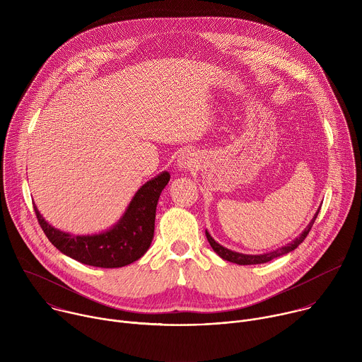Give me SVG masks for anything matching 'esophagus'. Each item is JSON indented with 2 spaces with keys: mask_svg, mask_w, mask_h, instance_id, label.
<instances>
[{
  "mask_svg": "<svg viewBox=\"0 0 362 362\" xmlns=\"http://www.w3.org/2000/svg\"><path fill=\"white\" fill-rule=\"evenodd\" d=\"M177 165L180 169H189L193 166V159L190 158V154L183 153L182 156L177 159Z\"/></svg>",
  "mask_w": 362,
  "mask_h": 362,
  "instance_id": "1",
  "label": "esophagus"
}]
</instances>
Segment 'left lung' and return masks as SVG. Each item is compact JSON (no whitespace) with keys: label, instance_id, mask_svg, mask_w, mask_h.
Returning <instances> with one entry per match:
<instances>
[{"label":"left lung","instance_id":"8db88e82","mask_svg":"<svg viewBox=\"0 0 362 362\" xmlns=\"http://www.w3.org/2000/svg\"><path fill=\"white\" fill-rule=\"evenodd\" d=\"M320 211L317 212V215L314 216V219L311 221V223H309L306 226V229L295 239L292 240L291 243H288L286 246H282L274 252H269V253H264V255H243V253H238V252H233V250H229L226 247H223L222 245H219L208 232H206V238H208L212 249L222 257V259L225 261H229V262H233V264H238V265H256V264H265V262H269L272 259H275V257L278 256H282V255H286L289 252H292L293 249H296L302 242L303 239L308 236L309 230H311L317 216H318Z\"/></svg>","mask_w":362,"mask_h":362}]
</instances>
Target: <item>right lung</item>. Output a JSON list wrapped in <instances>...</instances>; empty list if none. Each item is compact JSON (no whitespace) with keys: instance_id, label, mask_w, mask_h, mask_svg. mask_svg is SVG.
Here are the masks:
<instances>
[{"instance_id":"1","label":"right lung","mask_w":362,"mask_h":362,"mask_svg":"<svg viewBox=\"0 0 362 362\" xmlns=\"http://www.w3.org/2000/svg\"><path fill=\"white\" fill-rule=\"evenodd\" d=\"M169 180L170 175L163 172L144 183L132 199L120 222L105 233L70 235L48 225L35 206L34 211L48 240L64 255L90 267L122 268L137 261L148 249L154 233L158 200Z\"/></svg>"}]
</instances>
